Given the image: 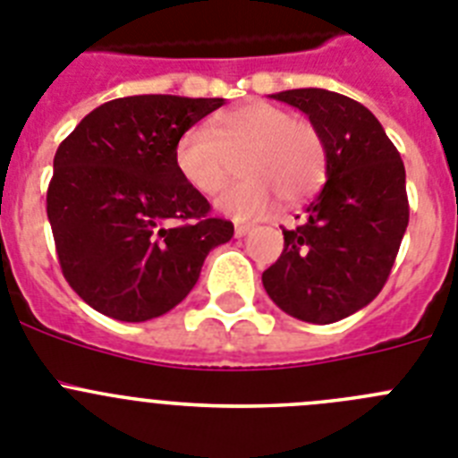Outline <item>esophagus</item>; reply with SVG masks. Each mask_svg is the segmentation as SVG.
I'll use <instances>...</instances> for the list:
<instances>
[{
    "instance_id": "esophagus-1",
    "label": "esophagus",
    "mask_w": 458,
    "mask_h": 458,
    "mask_svg": "<svg viewBox=\"0 0 458 458\" xmlns=\"http://www.w3.org/2000/svg\"><path fill=\"white\" fill-rule=\"evenodd\" d=\"M250 229H252V225H236L233 226V233H236V238H242L248 236Z\"/></svg>"
}]
</instances>
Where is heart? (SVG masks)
Listing matches in <instances>:
<instances>
[{
	"label": "heart",
	"instance_id": "b5f03b06",
	"mask_svg": "<svg viewBox=\"0 0 458 458\" xmlns=\"http://www.w3.org/2000/svg\"><path fill=\"white\" fill-rule=\"evenodd\" d=\"M241 156V181L225 190L217 208L236 220L266 216L277 197L286 204L307 199L326 179V144L310 121L289 109L254 100L225 112L208 125H190L174 147V165L201 194L225 188L232 156Z\"/></svg>",
	"mask_w": 458,
	"mask_h": 458
}]
</instances>
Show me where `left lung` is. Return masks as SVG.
<instances>
[{"mask_svg": "<svg viewBox=\"0 0 458 458\" xmlns=\"http://www.w3.org/2000/svg\"><path fill=\"white\" fill-rule=\"evenodd\" d=\"M275 100L310 116L326 144V185L282 257L264 270L266 293L289 317L342 321L387 282L408 226L406 169L383 125L358 100L326 89H289Z\"/></svg>", "mask_w": 458, "mask_h": 458, "instance_id": "left-lung-1", "label": "left lung"}]
</instances>
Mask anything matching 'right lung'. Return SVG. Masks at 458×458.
I'll use <instances>...</instances> for the list:
<instances>
[{"instance_id":"obj_1","label":"right lung","mask_w":458,"mask_h":458,"mask_svg":"<svg viewBox=\"0 0 458 458\" xmlns=\"http://www.w3.org/2000/svg\"><path fill=\"white\" fill-rule=\"evenodd\" d=\"M225 98L128 96L100 105L59 144L47 220L72 291L116 321L140 323L179 305L208 252L233 225L174 165L181 132Z\"/></svg>"}]
</instances>
